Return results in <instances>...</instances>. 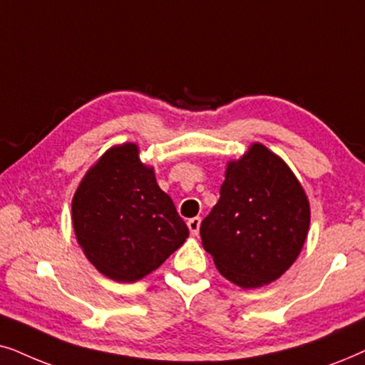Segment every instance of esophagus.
Returning <instances> with one entry per match:
<instances>
[{
  "label": "esophagus",
  "mask_w": 365,
  "mask_h": 365,
  "mask_svg": "<svg viewBox=\"0 0 365 365\" xmlns=\"http://www.w3.org/2000/svg\"><path fill=\"white\" fill-rule=\"evenodd\" d=\"M200 223H202L200 217H193L187 222V225H188V228H190L192 235H198V230H200Z\"/></svg>",
  "instance_id": "obj_1"
}]
</instances>
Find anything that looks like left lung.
I'll list each match as a JSON object with an SVG mask.
<instances>
[{"instance_id": "8db88e82", "label": "left lung", "mask_w": 365, "mask_h": 365, "mask_svg": "<svg viewBox=\"0 0 365 365\" xmlns=\"http://www.w3.org/2000/svg\"><path fill=\"white\" fill-rule=\"evenodd\" d=\"M310 223L309 200L287 165L264 145L230 162L220 198L203 218V249L244 289L274 282L297 259Z\"/></svg>"}]
</instances>
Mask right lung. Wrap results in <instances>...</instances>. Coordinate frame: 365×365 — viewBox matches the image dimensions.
<instances>
[{
	"instance_id": "add662e5",
	"label": "right lung",
	"mask_w": 365,
	"mask_h": 365,
	"mask_svg": "<svg viewBox=\"0 0 365 365\" xmlns=\"http://www.w3.org/2000/svg\"><path fill=\"white\" fill-rule=\"evenodd\" d=\"M76 240L101 274L135 282L158 269L188 237L172 198L133 143L113 147L88 170L73 197Z\"/></svg>"
}]
</instances>
